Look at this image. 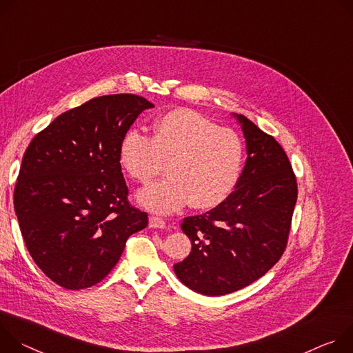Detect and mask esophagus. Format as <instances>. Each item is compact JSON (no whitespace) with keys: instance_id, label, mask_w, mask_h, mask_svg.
Segmentation results:
<instances>
[{"instance_id":"esophagus-1","label":"esophagus","mask_w":353,"mask_h":353,"mask_svg":"<svg viewBox=\"0 0 353 353\" xmlns=\"http://www.w3.org/2000/svg\"><path fill=\"white\" fill-rule=\"evenodd\" d=\"M148 225L151 228H165L167 227V223L164 219L161 217H157V216H151L150 220H148Z\"/></svg>"}]
</instances>
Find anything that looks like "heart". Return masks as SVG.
Segmentation results:
<instances>
[{"label":"heart","instance_id":"b5f03b06","mask_svg":"<svg viewBox=\"0 0 353 353\" xmlns=\"http://www.w3.org/2000/svg\"><path fill=\"white\" fill-rule=\"evenodd\" d=\"M244 160L240 136L203 114L174 109L152 123L151 137L130 130L119 147V163L130 178L148 183L165 170L168 176L137 193V202L155 213H172L188 202L194 209L223 203L236 188Z\"/></svg>","mask_w":353,"mask_h":353}]
</instances>
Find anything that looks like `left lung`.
Masks as SVG:
<instances>
[{"label": "left lung", "mask_w": 353, "mask_h": 353, "mask_svg": "<svg viewBox=\"0 0 353 353\" xmlns=\"http://www.w3.org/2000/svg\"><path fill=\"white\" fill-rule=\"evenodd\" d=\"M236 116L247 140L245 167L223 203L183 219L192 251L174 265L185 286L206 296L240 290L281 259L297 201L296 175L282 145L248 117Z\"/></svg>", "instance_id": "left-lung-1"}]
</instances>
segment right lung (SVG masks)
I'll return each instance as SVG.
<instances>
[{"label": "right lung", "instance_id": "add662e5", "mask_svg": "<svg viewBox=\"0 0 353 353\" xmlns=\"http://www.w3.org/2000/svg\"><path fill=\"white\" fill-rule=\"evenodd\" d=\"M148 108L134 94L92 98L59 114L23 154L14 189L19 228L34 263L64 289L99 283L148 224L128 199L119 163L123 136Z\"/></svg>", "mask_w": 353, "mask_h": 353}]
</instances>
